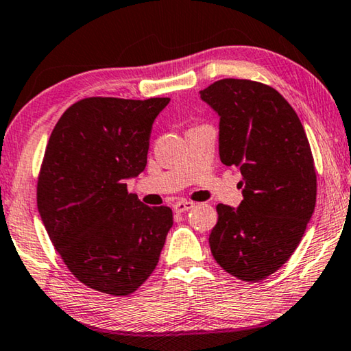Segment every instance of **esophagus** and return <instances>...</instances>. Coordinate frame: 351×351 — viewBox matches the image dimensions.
Wrapping results in <instances>:
<instances>
[{
    "label": "esophagus",
    "instance_id": "34e87169",
    "mask_svg": "<svg viewBox=\"0 0 351 351\" xmlns=\"http://www.w3.org/2000/svg\"><path fill=\"white\" fill-rule=\"evenodd\" d=\"M172 207H174V210H176L177 213H183V212H186V210L193 208L194 204L190 202V201H179V202H176Z\"/></svg>",
    "mask_w": 351,
    "mask_h": 351
}]
</instances>
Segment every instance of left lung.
Masks as SVG:
<instances>
[{"instance_id": "left-lung-1", "label": "left lung", "mask_w": 351, "mask_h": 351, "mask_svg": "<svg viewBox=\"0 0 351 351\" xmlns=\"http://www.w3.org/2000/svg\"><path fill=\"white\" fill-rule=\"evenodd\" d=\"M219 114V158L239 166L243 201L218 204L208 237L219 267L257 282L281 268L300 245L315 208L317 172L300 117L271 86L224 78L201 90Z\"/></svg>"}]
</instances>
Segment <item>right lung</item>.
<instances>
[{
	"label": "right lung",
	"mask_w": 351,
	"mask_h": 351,
	"mask_svg": "<svg viewBox=\"0 0 351 351\" xmlns=\"http://www.w3.org/2000/svg\"><path fill=\"white\" fill-rule=\"evenodd\" d=\"M168 97H86L69 106L48 139L37 208L53 246L80 282L127 296L157 267L172 210L128 193L141 174L149 139Z\"/></svg>",
	"instance_id": "right-lung-1"
}]
</instances>
